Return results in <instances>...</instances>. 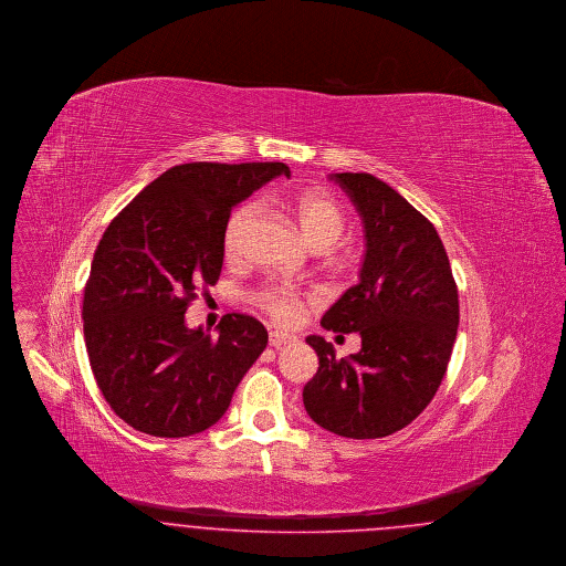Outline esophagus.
<instances>
[{
	"mask_svg": "<svg viewBox=\"0 0 566 566\" xmlns=\"http://www.w3.org/2000/svg\"><path fill=\"white\" fill-rule=\"evenodd\" d=\"M293 342H297V337H295L293 333L277 332V329L269 333V344H271L273 348H284V346H289V344H293Z\"/></svg>",
	"mask_w": 566,
	"mask_h": 566,
	"instance_id": "esophagus-1",
	"label": "esophagus"
}]
</instances>
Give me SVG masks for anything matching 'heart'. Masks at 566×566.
I'll return each mask as SVG.
<instances>
[{
  "label": "heart",
  "instance_id": "b5f03b06",
  "mask_svg": "<svg viewBox=\"0 0 566 566\" xmlns=\"http://www.w3.org/2000/svg\"><path fill=\"white\" fill-rule=\"evenodd\" d=\"M289 207H291V211H293V216L300 224L303 239L316 252L332 250L333 245L339 241V237L344 234L346 213L339 207V202L329 197L327 192L305 190V192H300L297 197H293ZM252 213H254V205L245 202V205H239L233 213L229 216L227 227H224V239H222L227 256H233L237 252L241 234L245 231ZM252 300L271 318H275L280 323L297 321L301 314V305H303L301 293L293 291V289H286V286H277V284H269V286L259 289L252 295Z\"/></svg>",
  "mask_w": 566,
  "mask_h": 566
}]
</instances>
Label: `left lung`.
<instances>
[{
    "mask_svg": "<svg viewBox=\"0 0 566 566\" xmlns=\"http://www.w3.org/2000/svg\"><path fill=\"white\" fill-rule=\"evenodd\" d=\"M366 229L359 284L325 312L329 332L359 333L361 350L337 359L321 335L305 342L318 371L303 387L307 415L346 438H382L432 401L460 325L458 286L432 222L369 172H335Z\"/></svg>",
    "mask_w": 566,
    "mask_h": 566,
    "instance_id": "obj_1",
    "label": "left lung"
}]
</instances>
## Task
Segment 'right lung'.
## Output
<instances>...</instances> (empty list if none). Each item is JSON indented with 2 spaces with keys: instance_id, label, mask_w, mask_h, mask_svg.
Wrapping results in <instances>:
<instances>
[{
  "instance_id": "1",
  "label": "right lung",
  "mask_w": 566,
  "mask_h": 566,
  "mask_svg": "<svg viewBox=\"0 0 566 566\" xmlns=\"http://www.w3.org/2000/svg\"><path fill=\"white\" fill-rule=\"evenodd\" d=\"M282 163H190L168 168L108 224L83 297V333L102 396L138 432L181 438L227 412L243 374L261 357L266 329L227 314L218 337L186 327L199 286L224 263V227L237 202Z\"/></svg>"
}]
</instances>
